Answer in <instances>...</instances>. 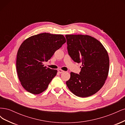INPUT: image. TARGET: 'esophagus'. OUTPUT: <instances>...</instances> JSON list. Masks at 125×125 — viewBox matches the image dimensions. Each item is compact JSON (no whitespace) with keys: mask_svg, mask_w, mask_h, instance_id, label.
I'll use <instances>...</instances> for the list:
<instances>
[{"mask_svg":"<svg viewBox=\"0 0 125 125\" xmlns=\"http://www.w3.org/2000/svg\"><path fill=\"white\" fill-rule=\"evenodd\" d=\"M64 72H65V71H64L63 70H61V69H58V73H63Z\"/></svg>","mask_w":125,"mask_h":125,"instance_id":"obj_1","label":"esophagus"}]
</instances>
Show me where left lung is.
<instances>
[{"mask_svg":"<svg viewBox=\"0 0 125 125\" xmlns=\"http://www.w3.org/2000/svg\"><path fill=\"white\" fill-rule=\"evenodd\" d=\"M67 50L74 62L81 63L79 74L71 72L66 84L70 91L81 97L96 93L106 80L109 66L107 52L94 37L84 35H66Z\"/></svg>","mask_w":125,"mask_h":125,"instance_id":"8db88e82","label":"left lung"}]
</instances>
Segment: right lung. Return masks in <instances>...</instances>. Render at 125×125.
<instances>
[{
    "mask_svg": "<svg viewBox=\"0 0 125 125\" xmlns=\"http://www.w3.org/2000/svg\"><path fill=\"white\" fill-rule=\"evenodd\" d=\"M66 42L61 34L41 33L29 37L17 53L16 67L21 83L29 92L39 94L46 90L57 71L44 66Z\"/></svg>",
    "mask_w": 125,
    "mask_h": 125,
    "instance_id": "1",
    "label": "right lung"
}]
</instances>
